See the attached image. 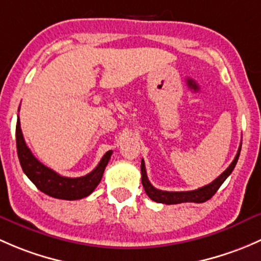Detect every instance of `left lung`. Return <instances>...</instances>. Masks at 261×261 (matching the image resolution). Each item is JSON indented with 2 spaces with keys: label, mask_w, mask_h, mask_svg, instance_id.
<instances>
[{
  "label": "left lung",
  "mask_w": 261,
  "mask_h": 261,
  "mask_svg": "<svg viewBox=\"0 0 261 261\" xmlns=\"http://www.w3.org/2000/svg\"><path fill=\"white\" fill-rule=\"evenodd\" d=\"M241 146L239 147L238 153H236L235 158L231 162V165L226 168L219 177H217L215 181H212L211 184L206 185V186L201 187V189L193 190V191H182V192H170V191H162L157 190L155 187H153L150 185L148 177H147L146 172V166H144V161L142 160L141 162V172H142V185H143L144 191L148 195L150 200L155 201V202L160 203H166V205H176V203H182V202H196V203H202L206 202L207 200H210L212 196L216 193V191L220 189L222 184H224L225 179L230 176L231 172L235 168L236 163H238L239 155H240Z\"/></svg>",
  "instance_id": "1"
}]
</instances>
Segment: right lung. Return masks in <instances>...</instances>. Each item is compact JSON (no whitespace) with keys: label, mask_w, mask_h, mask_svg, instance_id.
I'll list each match as a JSON object with an SVG mask.
<instances>
[{"label":"right lung","mask_w":261,"mask_h":261,"mask_svg":"<svg viewBox=\"0 0 261 261\" xmlns=\"http://www.w3.org/2000/svg\"><path fill=\"white\" fill-rule=\"evenodd\" d=\"M16 147H17V155L22 171L37 189L54 198L70 201L87 197L95 190L103 177L104 170H106L113 153V150H108L103 155L99 165L90 173L83 177L70 178V177H64L56 173L55 171L42 165L32 154L23 139L22 130L20 127V119H17V124H16Z\"/></svg>","instance_id":"obj_1"}]
</instances>
